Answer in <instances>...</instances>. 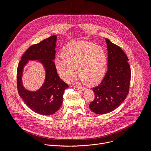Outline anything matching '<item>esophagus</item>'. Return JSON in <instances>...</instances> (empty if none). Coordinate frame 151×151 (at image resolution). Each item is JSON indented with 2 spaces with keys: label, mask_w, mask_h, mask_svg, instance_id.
Segmentation results:
<instances>
[{
  "label": "esophagus",
  "mask_w": 151,
  "mask_h": 151,
  "mask_svg": "<svg viewBox=\"0 0 151 151\" xmlns=\"http://www.w3.org/2000/svg\"><path fill=\"white\" fill-rule=\"evenodd\" d=\"M75 87L76 88V89H77L78 90H85L86 88H84V87H81V86H77V85H75Z\"/></svg>",
  "instance_id": "1"
}]
</instances>
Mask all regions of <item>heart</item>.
<instances>
[{"mask_svg":"<svg viewBox=\"0 0 151 151\" xmlns=\"http://www.w3.org/2000/svg\"><path fill=\"white\" fill-rule=\"evenodd\" d=\"M62 56L55 60V66L60 76L70 81L76 75L86 84L94 85L104 78L107 58L104 50L91 42L75 41L69 43L62 51Z\"/></svg>","mask_w":151,"mask_h":151,"instance_id":"heart-1","label":"heart"}]
</instances>
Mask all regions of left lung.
<instances>
[{"instance_id":"obj_1","label":"left lung","mask_w":151,"mask_h":151,"mask_svg":"<svg viewBox=\"0 0 151 151\" xmlns=\"http://www.w3.org/2000/svg\"><path fill=\"white\" fill-rule=\"evenodd\" d=\"M108 57L106 72L101 83L91 89L95 97L89 105L97 114H105L116 109L129 93L131 69L125 53L108 39H105Z\"/></svg>"}]
</instances>
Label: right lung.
<instances>
[{
	"label": "right lung",
	"mask_w": 151,
	"mask_h": 151,
	"mask_svg": "<svg viewBox=\"0 0 151 151\" xmlns=\"http://www.w3.org/2000/svg\"><path fill=\"white\" fill-rule=\"evenodd\" d=\"M57 37L51 36L30 46L21 58L17 72V90L26 104L35 112L44 115L55 113L63 103L64 91L69 85L57 74L54 59ZM40 59L46 69V80L42 88L36 92L27 91L23 87L21 76L23 67L28 60Z\"/></svg>",
	"instance_id": "right-lung-1"
}]
</instances>
